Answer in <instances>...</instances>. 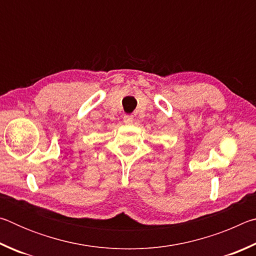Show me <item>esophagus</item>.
<instances>
[{"instance_id":"1","label":"esophagus","mask_w":256,"mask_h":256,"mask_svg":"<svg viewBox=\"0 0 256 256\" xmlns=\"http://www.w3.org/2000/svg\"><path fill=\"white\" fill-rule=\"evenodd\" d=\"M123 120H124V123H125V124H128V125L132 124L133 120H134L132 115H125Z\"/></svg>"}]
</instances>
